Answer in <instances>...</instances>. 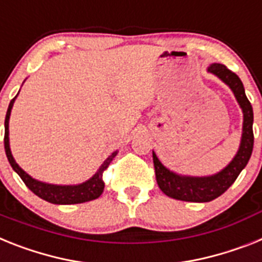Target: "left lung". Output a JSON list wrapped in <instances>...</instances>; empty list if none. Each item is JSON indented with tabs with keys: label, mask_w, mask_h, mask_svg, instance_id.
<instances>
[{
	"label": "left lung",
	"mask_w": 262,
	"mask_h": 262,
	"mask_svg": "<svg viewBox=\"0 0 262 262\" xmlns=\"http://www.w3.org/2000/svg\"><path fill=\"white\" fill-rule=\"evenodd\" d=\"M208 72L224 81L234 93V97L239 104V107L243 109L244 114L243 137L238 151L229 165L225 166L221 172L208 177H190L170 172L161 164L153 151V164L158 186L166 195L181 201L209 202L220 197L236 181L241 170L247 166L253 150V109L247 98L243 82L236 73H233L223 63H212L208 68Z\"/></svg>",
	"instance_id": "1"
}]
</instances>
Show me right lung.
I'll use <instances>...</instances> for the list:
<instances>
[{
  "instance_id": "obj_1",
  "label": "right lung",
  "mask_w": 262,
  "mask_h": 262,
  "mask_svg": "<svg viewBox=\"0 0 262 262\" xmlns=\"http://www.w3.org/2000/svg\"><path fill=\"white\" fill-rule=\"evenodd\" d=\"M17 97V96H15ZM15 97L10 101L9 104L8 112H6L5 117V138H4V144H5V151L6 157L9 160V164L12 165V168L17 174L21 177L25 185L32 190L36 195H38L39 199L45 200L52 204H57V205H70V204H81V202H88L92 200L98 199L102 192H104L105 182L102 180V173L105 172L109 166L113 158L117 156L118 151H113L109 157L104 161V164L101 165L97 173L89 179L88 181L78 184V185H53V184H46V182L37 181V180L32 179L25 170L19 168L18 164L15 162L13 158L12 151H10V146H9V118H10V112H12L13 104H14Z\"/></svg>"
}]
</instances>
